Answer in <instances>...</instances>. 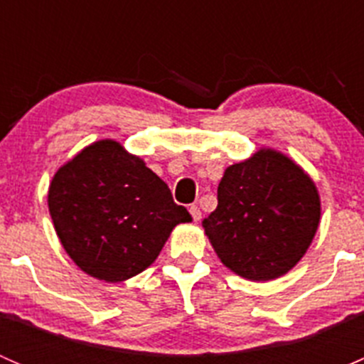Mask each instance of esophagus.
Returning a JSON list of instances; mask_svg holds the SVG:
<instances>
[{
  "label": "esophagus",
  "mask_w": 364,
  "mask_h": 364,
  "mask_svg": "<svg viewBox=\"0 0 364 364\" xmlns=\"http://www.w3.org/2000/svg\"><path fill=\"white\" fill-rule=\"evenodd\" d=\"M188 211H190V215H192L193 222H199V220L203 218V213H200L199 205H197V204H192V205H190Z\"/></svg>",
  "instance_id": "esophagus-1"
}]
</instances>
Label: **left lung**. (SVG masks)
<instances>
[{"instance_id": "left-lung-1", "label": "left lung", "mask_w": 364, "mask_h": 364, "mask_svg": "<svg viewBox=\"0 0 364 364\" xmlns=\"http://www.w3.org/2000/svg\"><path fill=\"white\" fill-rule=\"evenodd\" d=\"M318 220L321 199L310 176L289 156L260 149L225 168L218 205L203 227L230 271L266 282L299 262Z\"/></svg>"}]
</instances>
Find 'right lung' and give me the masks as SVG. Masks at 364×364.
<instances>
[{"label":"right lung","instance_id":"obj_1","mask_svg":"<svg viewBox=\"0 0 364 364\" xmlns=\"http://www.w3.org/2000/svg\"><path fill=\"white\" fill-rule=\"evenodd\" d=\"M49 211L70 259L112 284L151 266L172 229L192 220L159 176L111 139L60 167L49 186Z\"/></svg>","mask_w":364,"mask_h":364}]
</instances>
